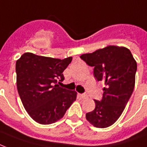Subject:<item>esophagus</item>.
I'll list each match as a JSON object with an SVG mask.
<instances>
[{
	"label": "esophagus",
	"mask_w": 147,
	"mask_h": 147,
	"mask_svg": "<svg viewBox=\"0 0 147 147\" xmlns=\"http://www.w3.org/2000/svg\"><path fill=\"white\" fill-rule=\"evenodd\" d=\"M80 97L83 99H86L88 98V96L86 95V94H80Z\"/></svg>",
	"instance_id": "esophagus-1"
}]
</instances>
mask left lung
I'll return each mask as SVG.
<instances>
[{"label":"left lung","instance_id":"8db88e82","mask_svg":"<svg viewBox=\"0 0 147 147\" xmlns=\"http://www.w3.org/2000/svg\"><path fill=\"white\" fill-rule=\"evenodd\" d=\"M80 58L94 67L96 79L104 82L103 99L94 100L95 109L86 113V120L97 128L110 127L122 114L134 91L136 61L129 49L113 45L82 54Z\"/></svg>","mask_w":147,"mask_h":147}]
</instances>
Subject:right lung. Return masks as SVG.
I'll return each instance as SVG.
<instances>
[{"label": "right lung", "mask_w": 147, "mask_h": 147, "mask_svg": "<svg viewBox=\"0 0 147 147\" xmlns=\"http://www.w3.org/2000/svg\"><path fill=\"white\" fill-rule=\"evenodd\" d=\"M72 61L24 53L16 62L17 87L25 110L40 124H51L64 116L77 93L57 86Z\"/></svg>", "instance_id": "right-lung-1"}]
</instances>
